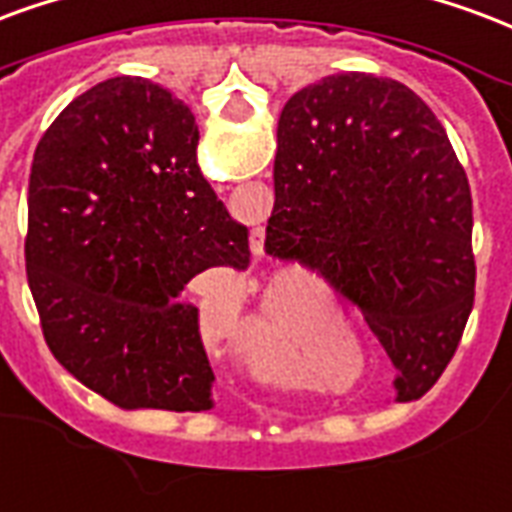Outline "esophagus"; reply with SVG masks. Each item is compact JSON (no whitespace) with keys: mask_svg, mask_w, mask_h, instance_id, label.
Wrapping results in <instances>:
<instances>
[{"mask_svg":"<svg viewBox=\"0 0 512 512\" xmlns=\"http://www.w3.org/2000/svg\"><path fill=\"white\" fill-rule=\"evenodd\" d=\"M252 252H255V255H263V233H260V227L252 230Z\"/></svg>","mask_w":512,"mask_h":512,"instance_id":"esophagus-1","label":"esophagus"}]
</instances>
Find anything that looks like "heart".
Returning a JSON list of instances; mask_svg holds the SVG:
<instances>
[{"mask_svg": "<svg viewBox=\"0 0 512 512\" xmlns=\"http://www.w3.org/2000/svg\"><path fill=\"white\" fill-rule=\"evenodd\" d=\"M331 314V304L317 287L295 285L290 301H271L263 312L252 317L249 325V355L252 358H271L276 352V339L301 314Z\"/></svg>", "mask_w": 512, "mask_h": 512, "instance_id": "1", "label": "heart"}]
</instances>
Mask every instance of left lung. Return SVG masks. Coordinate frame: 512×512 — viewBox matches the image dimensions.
I'll return each mask as SVG.
<instances>
[{
    "mask_svg": "<svg viewBox=\"0 0 512 512\" xmlns=\"http://www.w3.org/2000/svg\"><path fill=\"white\" fill-rule=\"evenodd\" d=\"M266 252L325 276L429 391L475 304L472 195L448 132L404 83L328 75L279 116Z\"/></svg>",
    "mask_w": 512,
    "mask_h": 512,
    "instance_id": "8db88e82",
    "label": "left lung"
}]
</instances>
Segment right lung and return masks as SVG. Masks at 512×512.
Listing matches in <instances>:
<instances>
[{
  "instance_id": "right-lung-1",
  "label": "right lung",
  "mask_w": 512,
  "mask_h": 512,
  "mask_svg": "<svg viewBox=\"0 0 512 512\" xmlns=\"http://www.w3.org/2000/svg\"><path fill=\"white\" fill-rule=\"evenodd\" d=\"M198 140L179 97L119 75L34 149L26 279L45 344L121 410L211 407L198 306L181 293L208 268L244 271L249 230L203 179Z\"/></svg>"
}]
</instances>
